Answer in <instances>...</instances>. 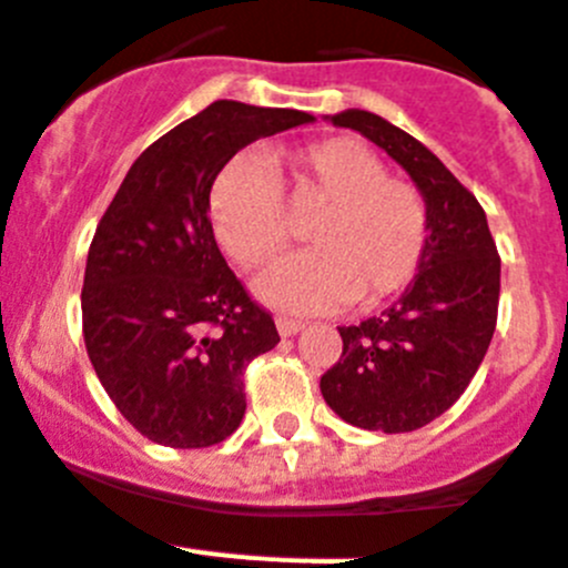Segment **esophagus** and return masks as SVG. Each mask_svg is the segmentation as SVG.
Here are the masks:
<instances>
[{"label": "esophagus", "mask_w": 568, "mask_h": 568, "mask_svg": "<svg viewBox=\"0 0 568 568\" xmlns=\"http://www.w3.org/2000/svg\"><path fill=\"white\" fill-rule=\"evenodd\" d=\"M305 325L300 323V320H291V317H277V332L283 334V337H294L297 332H303Z\"/></svg>", "instance_id": "obj_1"}]
</instances>
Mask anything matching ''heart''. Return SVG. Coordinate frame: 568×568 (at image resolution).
<instances>
[{
  "label": "heart",
  "mask_w": 568,
  "mask_h": 568,
  "mask_svg": "<svg viewBox=\"0 0 568 568\" xmlns=\"http://www.w3.org/2000/svg\"><path fill=\"white\" fill-rule=\"evenodd\" d=\"M283 185L248 156L223 168L211 189L214 234L243 268L268 263L288 243L283 189L294 205H323L305 254L265 271L256 291L297 314L332 312L354 300L368 308L400 294L423 265L428 205L420 189L388 176L386 162L352 136H332L274 156Z\"/></svg>",
  "instance_id": "heart-1"
}]
</instances>
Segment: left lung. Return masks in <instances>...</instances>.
<instances>
[{"label":"left lung","instance_id":"left-lung-1","mask_svg":"<svg viewBox=\"0 0 568 568\" xmlns=\"http://www.w3.org/2000/svg\"><path fill=\"white\" fill-rule=\"evenodd\" d=\"M400 162L428 205V245L403 297L359 325H339L343 354L320 377L325 403L357 428H423L460 400L489 352L500 254L486 211L423 142L377 113H334Z\"/></svg>","mask_w":568,"mask_h":568}]
</instances>
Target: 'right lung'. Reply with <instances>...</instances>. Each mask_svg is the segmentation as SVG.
I'll list each match as a JSON object with an SVG mask.
<instances>
[{
  "instance_id": "1",
  "label": "right lung",
  "mask_w": 568,
  "mask_h": 568,
  "mask_svg": "<svg viewBox=\"0 0 568 568\" xmlns=\"http://www.w3.org/2000/svg\"><path fill=\"white\" fill-rule=\"evenodd\" d=\"M312 113L220 100L148 145L102 214L82 283V334L102 388L142 437L205 448L236 432L243 374L277 325L229 268L211 185L260 136Z\"/></svg>"
}]
</instances>
